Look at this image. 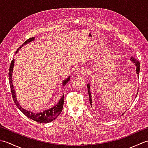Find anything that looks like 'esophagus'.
Here are the masks:
<instances>
[{"instance_id": "esophagus-1", "label": "esophagus", "mask_w": 148, "mask_h": 148, "mask_svg": "<svg viewBox=\"0 0 148 148\" xmlns=\"http://www.w3.org/2000/svg\"><path fill=\"white\" fill-rule=\"evenodd\" d=\"M76 74L77 75H84L86 74V68L84 67H81L78 68L76 71Z\"/></svg>"}]
</instances>
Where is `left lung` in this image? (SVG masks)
<instances>
[{
    "label": "left lung",
    "mask_w": 148,
    "mask_h": 148,
    "mask_svg": "<svg viewBox=\"0 0 148 148\" xmlns=\"http://www.w3.org/2000/svg\"><path fill=\"white\" fill-rule=\"evenodd\" d=\"M130 60L132 61L135 65H136V72H137V74H138V77H139V72H140V63L139 62L136 60V58H134V57H131ZM88 94H89V97H90V104L92 106V98H91V93H90V84H88ZM138 92H139V90H138Z\"/></svg>",
    "instance_id": "8db88e82"
}]
</instances>
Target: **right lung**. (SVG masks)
I'll list each match as a JSON object with an SVG mask.
<instances>
[{
  "label": "right lung",
  "instance_id": "add662e5",
  "mask_svg": "<svg viewBox=\"0 0 148 148\" xmlns=\"http://www.w3.org/2000/svg\"><path fill=\"white\" fill-rule=\"evenodd\" d=\"M35 39V37H31L29 39H27L25 42L23 43V45L19 47L18 48L16 53L19 51L22 46L23 45H26V44L29 43L30 42H32ZM14 59L12 60L11 63L10 67H9V84H10V88H11V94L12 99H13L14 102L15 104L16 105L18 108L20 110V111L23 113V114L27 116L28 118L32 119V120L37 121L38 123H49L54 120L56 118L58 117L59 114H60L63 106H64V95L62 96L60 100H59V102L57 103V104L53 107L52 108H49L47 110H45L43 112H39V113H34L29 111H27V110L22 108L19 105V103L17 102L16 98V94L14 92V90L13 89V84H12V70H13V67H14ZM70 80V77H69L67 79H66L64 81V84H63V86H65L66 83H67L68 81Z\"/></svg>",
  "mask_w": 148,
  "mask_h": 148
}]
</instances>
